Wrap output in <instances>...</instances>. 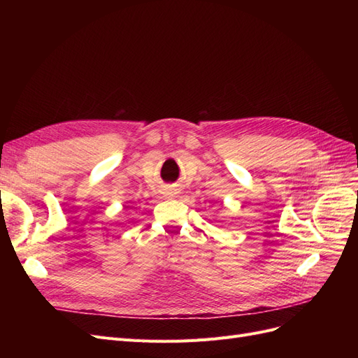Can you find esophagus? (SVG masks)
I'll return each instance as SVG.
<instances>
[{"instance_id":"1","label":"esophagus","mask_w":358,"mask_h":358,"mask_svg":"<svg viewBox=\"0 0 358 358\" xmlns=\"http://www.w3.org/2000/svg\"><path fill=\"white\" fill-rule=\"evenodd\" d=\"M175 191H176L175 188H171V189H169V191L166 192V194H167V197H173V196H175V194H176Z\"/></svg>"}]
</instances>
